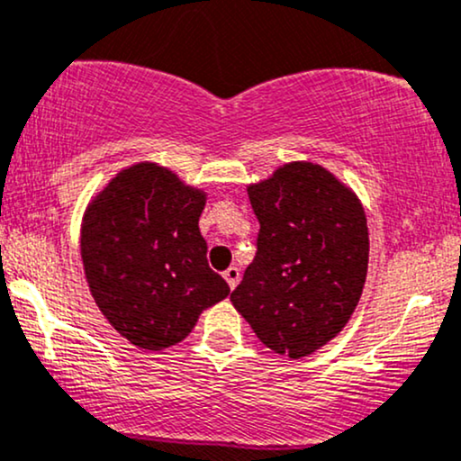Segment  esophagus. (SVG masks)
Masks as SVG:
<instances>
[{"label": "esophagus", "mask_w": 461, "mask_h": 461, "mask_svg": "<svg viewBox=\"0 0 461 461\" xmlns=\"http://www.w3.org/2000/svg\"><path fill=\"white\" fill-rule=\"evenodd\" d=\"M224 278L226 283H229V287L235 289L237 283H240V270H237V267H229V270L224 272Z\"/></svg>", "instance_id": "obj_1"}]
</instances>
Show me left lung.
I'll list each match as a JSON object with an SVG mask.
<instances>
[{
	"mask_svg": "<svg viewBox=\"0 0 461 461\" xmlns=\"http://www.w3.org/2000/svg\"><path fill=\"white\" fill-rule=\"evenodd\" d=\"M258 220L257 257L230 294L257 338L300 359L353 315L368 272L359 198L322 165L296 161L248 187Z\"/></svg>",
	"mask_w": 461,
	"mask_h": 461,
	"instance_id": "left-lung-1",
	"label": "left lung"
}]
</instances>
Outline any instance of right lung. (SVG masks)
<instances>
[{
  "label": "right lung",
  "instance_id": "1",
  "mask_svg": "<svg viewBox=\"0 0 461 461\" xmlns=\"http://www.w3.org/2000/svg\"><path fill=\"white\" fill-rule=\"evenodd\" d=\"M206 194L157 163L122 169L86 209L80 250L93 300L146 350L183 342L206 307L230 294L206 261L198 220Z\"/></svg>",
  "mask_w": 461,
  "mask_h": 461
}]
</instances>
